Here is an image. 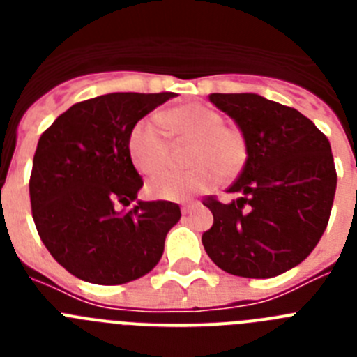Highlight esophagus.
I'll return each mask as SVG.
<instances>
[{"mask_svg": "<svg viewBox=\"0 0 357 357\" xmlns=\"http://www.w3.org/2000/svg\"><path fill=\"white\" fill-rule=\"evenodd\" d=\"M197 206H198L197 202H189V204H184V206H182V214H189L193 209H197Z\"/></svg>", "mask_w": 357, "mask_h": 357, "instance_id": "34e87169", "label": "esophagus"}]
</instances>
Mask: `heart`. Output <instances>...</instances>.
<instances>
[{
	"mask_svg": "<svg viewBox=\"0 0 357 357\" xmlns=\"http://www.w3.org/2000/svg\"><path fill=\"white\" fill-rule=\"evenodd\" d=\"M160 123L175 141H193L189 151V172H164L148 182L153 198L184 202L207 193L220 176L232 178L248 157V141L241 128L225 125L223 116L204 103H184L160 116ZM128 155L143 175H155L166 168L169 141L155 119H141L128 134Z\"/></svg>",
	"mask_w": 357,
	"mask_h": 357,
	"instance_id": "heart-1",
	"label": "heart"
}]
</instances>
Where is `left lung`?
Returning <instances> with one entry per match:
<instances>
[{
    "label": "left lung",
    "mask_w": 357,
    "mask_h": 357,
    "mask_svg": "<svg viewBox=\"0 0 357 357\" xmlns=\"http://www.w3.org/2000/svg\"><path fill=\"white\" fill-rule=\"evenodd\" d=\"M238 123L248 141V157L222 204L204 198L214 223L202 243L216 266L248 279L288 272L320 241L336 193L331 144L296 109L259 94H209Z\"/></svg>",
    "instance_id": "obj_1"
}]
</instances>
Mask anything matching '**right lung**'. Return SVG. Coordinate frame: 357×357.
<instances>
[{
    "mask_svg": "<svg viewBox=\"0 0 357 357\" xmlns=\"http://www.w3.org/2000/svg\"><path fill=\"white\" fill-rule=\"evenodd\" d=\"M175 93H110L75 103L46 128L30 175L31 216L44 247L69 273L114 286L153 270L181 220L168 200L137 202L143 178L128 134Z\"/></svg>",
    "mask_w": 357,
    "mask_h": 357,
    "instance_id": "1",
    "label": "right lung"
}]
</instances>
